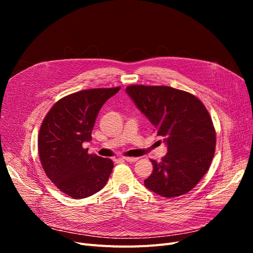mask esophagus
Returning a JSON list of instances; mask_svg holds the SVG:
<instances>
[{
	"label": "esophagus",
	"instance_id": "esophagus-1",
	"mask_svg": "<svg viewBox=\"0 0 253 253\" xmlns=\"http://www.w3.org/2000/svg\"><path fill=\"white\" fill-rule=\"evenodd\" d=\"M122 160H126L127 163H134L138 160V157H122Z\"/></svg>",
	"mask_w": 253,
	"mask_h": 253
}]
</instances>
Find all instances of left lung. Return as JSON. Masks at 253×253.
<instances>
[{
    "label": "left lung",
    "mask_w": 253,
    "mask_h": 253,
    "mask_svg": "<svg viewBox=\"0 0 253 253\" xmlns=\"http://www.w3.org/2000/svg\"><path fill=\"white\" fill-rule=\"evenodd\" d=\"M126 90L168 147L162 162L151 159L153 172L144 186L163 197L188 193L209 170L215 152L208 111L194 95L170 86L134 84Z\"/></svg>",
    "instance_id": "obj_1"
}]
</instances>
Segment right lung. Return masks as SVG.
<instances>
[{
	"mask_svg": "<svg viewBox=\"0 0 253 253\" xmlns=\"http://www.w3.org/2000/svg\"><path fill=\"white\" fill-rule=\"evenodd\" d=\"M120 87L80 90L60 99L45 116L38 138L40 162L55 186L75 200L100 191L114 164L88 154L83 143L91 140L97 115Z\"/></svg>",
	"mask_w": 253,
	"mask_h": 253,
	"instance_id": "add662e5",
	"label": "right lung"
}]
</instances>
